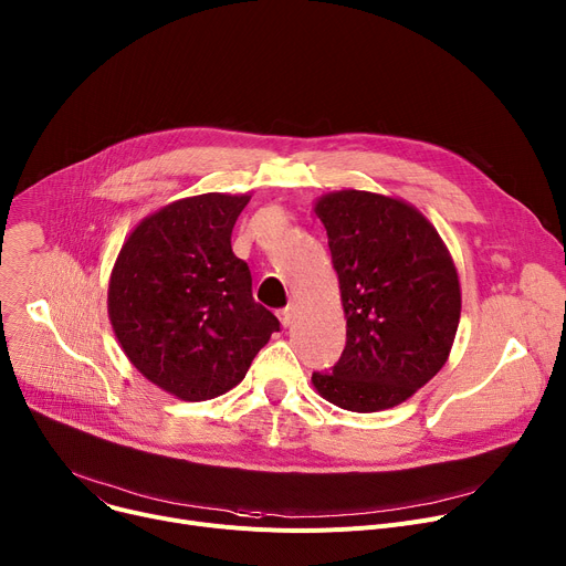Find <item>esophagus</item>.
<instances>
[{
  "label": "esophagus",
  "mask_w": 566,
  "mask_h": 566,
  "mask_svg": "<svg viewBox=\"0 0 566 566\" xmlns=\"http://www.w3.org/2000/svg\"><path fill=\"white\" fill-rule=\"evenodd\" d=\"M277 316H280V323H282L284 327H289V325L293 323V318H295V307H293V305H289V307L280 310V312H277Z\"/></svg>",
  "instance_id": "obj_1"
}]
</instances>
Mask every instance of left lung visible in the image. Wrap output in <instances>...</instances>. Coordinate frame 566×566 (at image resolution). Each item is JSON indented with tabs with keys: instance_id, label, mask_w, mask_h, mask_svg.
I'll use <instances>...</instances> for the list:
<instances>
[{
	"instance_id": "obj_1",
	"label": "left lung",
	"mask_w": 566,
	"mask_h": 566,
	"mask_svg": "<svg viewBox=\"0 0 566 566\" xmlns=\"http://www.w3.org/2000/svg\"><path fill=\"white\" fill-rule=\"evenodd\" d=\"M325 224L346 314V348L314 389L348 411L396 407L428 385L453 348L462 289L434 224L382 193L332 191L314 202Z\"/></svg>"
}]
</instances>
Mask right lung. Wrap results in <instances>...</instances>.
Listing matches in <instances>:
<instances>
[{"label": "right lung", "instance_id": "add662e5", "mask_svg": "<svg viewBox=\"0 0 566 566\" xmlns=\"http://www.w3.org/2000/svg\"><path fill=\"white\" fill-rule=\"evenodd\" d=\"M250 193H202L145 216L108 280V321L134 368L166 394L200 402L228 394L280 321L252 297L232 252Z\"/></svg>", "mask_w": 566, "mask_h": 566}]
</instances>
